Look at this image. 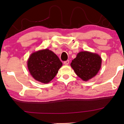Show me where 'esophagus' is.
I'll return each mask as SVG.
<instances>
[{
	"label": "esophagus",
	"instance_id": "obj_1",
	"mask_svg": "<svg viewBox=\"0 0 124 124\" xmlns=\"http://www.w3.org/2000/svg\"><path fill=\"white\" fill-rule=\"evenodd\" d=\"M69 63V60H67V61H65V62H64V64L65 65H68Z\"/></svg>",
	"mask_w": 124,
	"mask_h": 124
}]
</instances>
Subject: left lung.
<instances>
[{
    "instance_id": "obj_1",
    "label": "left lung",
    "mask_w": 124,
    "mask_h": 124,
    "mask_svg": "<svg viewBox=\"0 0 124 124\" xmlns=\"http://www.w3.org/2000/svg\"><path fill=\"white\" fill-rule=\"evenodd\" d=\"M102 59L96 53L87 51H81L72 61L70 66L76 74L84 81L94 78L101 68Z\"/></svg>"
}]
</instances>
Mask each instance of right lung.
<instances>
[{"label": "right lung", "instance_id": "1", "mask_svg": "<svg viewBox=\"0 0 124 124\" xmlns=\"http://www.w3.org/2000/svg\"><path fill=\"white\" fill-rule=\"evenodd\" d=\"M62 65L58 56L48 48L32 52L27 61L30 74L34 79L43 84L51 81Z\"/></svg>", "mask_w": 124, "mask_h": 124}]
</instances>
